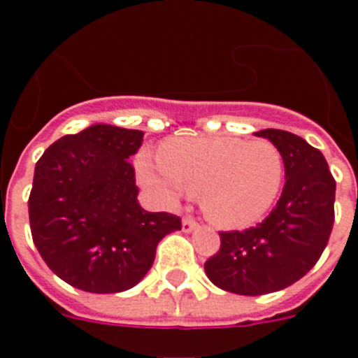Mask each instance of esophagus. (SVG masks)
<instances>
[{
  "label": "esophagus",
  "instance_id": "34e87169",
  "mask_svg": "<svg viewBox=\"0 0 358 358\" xmlns=\"http://www.w3.org/2000/svg\"><path fill=\"white\" fill-rule=\"evenodd\" d=\"M195 227H197V222H195L194 218H182V231H185V233H192Z\"/></svg>",
  "mask_w": 358,
  "mask_h": 358
}]
</instances>
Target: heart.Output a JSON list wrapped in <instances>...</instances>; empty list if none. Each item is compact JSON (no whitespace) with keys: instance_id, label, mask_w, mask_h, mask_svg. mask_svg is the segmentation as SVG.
I'll list each match as a JSON object with an SVG mask.
<instances>
[{"instance_id":"b5f03b06","label":"heart","mask_w":358,"mask_h":358,"mask_svg":"<svg viewBox=\"0 0 358 358\" xmlns=\"http://www.w3.org/2000/svg\"><path fill=\"white\" fill-rule=\"evenodd\" d=\"M140 181L164 202L186 192L201 195L211 224L245 229L273 208L285 179L280 148L242 138H172L157 148V163L141 154Z\"/></svg>"}]
</instances>
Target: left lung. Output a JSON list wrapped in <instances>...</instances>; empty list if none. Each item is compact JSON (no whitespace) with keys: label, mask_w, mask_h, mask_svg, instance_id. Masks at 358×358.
Returning a JSON list of instances; mask_svg holds the SVG:
<instances>
[{"label":"left lung","mask_w":358,"mask_h":358,"mask_svg":"<svg viewBox=\"0 0 358 358\" xmlns=\"http://www.w3.org/2000/svg\"><path fill=\"white\" fill-rule=\"evenodd\" d=\"M255 134L283 156L281 197L256 227L220 233V249L204 264L211 283L240 296L276 292L301 280L317 264L334 227L335 179L321 150L280 129Z\"/></svg>","instance_id":"left-lung-1"}]
</instances>
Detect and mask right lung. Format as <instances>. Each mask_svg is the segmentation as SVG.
<instances>
[{
	"label": "right lung",
	"instance_id": "right-lung-1",
	"mask_svg": "<svg viewBox=\"0 0 358 358\" xmlns=\"http://www.w3.org/2000/svg\"><path fill=\"white\" fill-rule=\"evenodd\" d=\"M143 132L94 123L50 145L28 199L31 238L57 276L93 294L132 289L150 271L157 243L181 229L176 215L138 202L129 157Z\"/></svg>",
	"mask_w": 358,
	"mask_h": 358
}]
</instances>
